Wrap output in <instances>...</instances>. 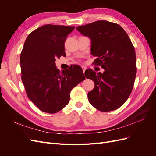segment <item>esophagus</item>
<instances>
[{
	"mask_svg": "<svg viewBox=\"0 0 156 156\" xmlns=\"http://www.w3.org/2000/svg\"><path fill=\"white\" fill-rule=\"evenodd\" d=\"M82 69H83V73H84L85 72V70H86V69H87V68L84 66H82Z\"/></svg>",
	"mask_w": 156,
	"mask_h": 156,
	"instance_id": "34e87169",
	"label": "esophagus"
}]
</instances>
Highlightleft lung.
Masks as SVG:
<instances>
[{
  "mask_svg": "<svg viewBox=\"0 0 156 156\" xmlns=\"http://www.w3.org/2000/svg\"><path fill=\"white\" fill-rule=\"evenodd\" d=\"M90 39L94 64L101 65L103 73L92 69L84 75L95 86L88 93L90 103L103 112L120 107L129 98L135 79L136 56L128 35L119 25L107 21H97L76 28Z\"/></svg>",
  "mask_w": 156,
  "mask_h": 156,
  "instance_id": "obj_1",
  "label": "left lung"
}]
</instances>
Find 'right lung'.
I'll return each instance as SVG.
<instances>
[{"mask_svg": "<svg viewBox=\"0 0 156 156\" xmlns=\"http://www.w3.org/2000/svg\"><path fill=\"white\" fill-rule=\"evenodd\" d=\"M74 27L45 25L28 36L21 53V79L28 98L41 111L53 114L68 105L73 88L85 79L81 66L60 70L55 61L65 56L64 42Z\"/></svg>", "mask_w": 156, "mask_h": 156, "instance_id": "obj_1", "label": "right lung"}]
</instances>
